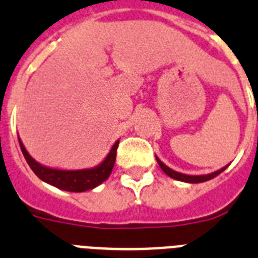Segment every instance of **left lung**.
<instances>
[{
  "mask_svg": "<svg viewBox=\"0 0 258 258\" xmlns=\"http://www.w3.org/2000/svg\"><path fill=\"white\" fill-rule=\"evenodd\" d=\"M156 160H157V162H159L160 168L162 169V172L165 173L166 176H169L170 178L173 179H177V181H182V182H187V183H201V182H206V181H209V179L214 178V177H216L218 174H220V173L223 172V170L227 169V166H223L222 169L216 170V172H213V173H209V174H201V176H189V174H183V173H179V172H176V170L170 169L169 166L165 165L164 162L161 161V160L156 156Z\"/></svg>",
  "mask_w": 258,
  "mask_h": 258,
  "instance_id": "8db88e82",
  "label": "left lung"
}]
</instances>
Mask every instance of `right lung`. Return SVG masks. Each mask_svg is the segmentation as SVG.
Wrapping results in <instances>:
<instances>
[{"instance_id":"add662e5","label":"right lung","mask_w":258,"mask_h":258,"mask_svg":"<svg viewBox=\"0 0 258 258\" xmlns=\"http://www.w3.org/2000/svg\"><path fill=\"white\" fill-rule=\"evenodd\" d=\"M18 140L26 161L32 169V172L35 173L39 178L44 181V182L49 183V185L55 186L57 189L72 192H82L92 190L109 178L110 173L114 168V164H115L116 148H118L119 144V140H116L114 143V146L111 147V149H110V152L105 157V160L98 165L93 166V168H86V169L64 170L49 168V166H45L38 162L27 152V149L23 146L22 140L19 138Z\"/></svg>"}]
</instances>
